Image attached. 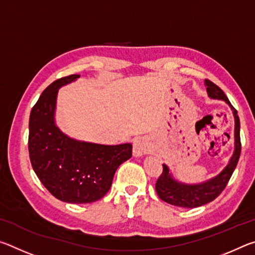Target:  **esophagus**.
<instances>
[{
    "label": "esophagus",
    "instance_id": "esophagus-1",
    "mask_svg": "<svg viewBox=\"0 0 255 255\" xmlns=\"http://www.w3.org/2000/svg\"><path fill=\"white\" fill-rule=\"evenodd\" d=\"M148 150H149V146L144 138H137V139L133 141L132 155L135 157L143 156L144 154L148 153Z\"/></svg>",
    "mask_w": 255,
    "mask_h": 255
}]
</instances>
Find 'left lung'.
<instances>
[{
	"label": "left lung",
	"instance_id": "obj_1",
	"mask_svg": "<svg viewBox=\"0 0 255 255\" xmlns=\"http://www.w3.org/2000/svg\"><path fill=\"white\" fill-rule=\"evenodd\" d=\"M205 85L207 88V93H208V97L210 99H217V100L225 101L233 111V116H234L235 120L234 153H233L230 162L224 167L221 173L205 181V182L196 184L180 182V181L173 178L169 166L163 164V172L161 176L157 179L156 185H155L157 195L163 201L167 202V204L176 207H182V208H196V207L204 206L221 195V192L225 189L233 172L235 170L241 154L240 118L237 116V111L231 105L230 100H228L221 88H218L217 85L214 84L209 80H205Z\"/></svg>",
	"mask_w": 255,
	"mask_h": 255
}]
</instances>
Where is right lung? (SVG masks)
<instances>
[{
	"instance_id": "right-lung-1",
	"label": "right lung",
	"mask_w": 255,
	"mask_h": 255,
	"mask_svg": "<svg viewBox=\"0 0 255 255\" xmlns=\"http://www.w3.org/2000/svg\"><path fill=\"white\" fill-rule=\"evenodd\" d=\"M79 77H62L41 93L30 112L28 145L32 169L51 195L70 204H90L109 191L119 165L131 157L132 145L79 140L57 127L58 89Z\"/></svg>"
}]
</instances>
